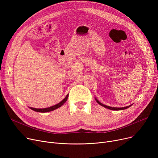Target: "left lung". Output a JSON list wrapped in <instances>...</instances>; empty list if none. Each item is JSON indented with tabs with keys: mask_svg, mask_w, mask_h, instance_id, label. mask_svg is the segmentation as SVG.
<instances>
[{
	"mask_svg": "<svg viewBox=\"0 0 158 158\" xmlns=\"http://www.w3.org/2000/svg\"><path fill=\"white\" fill-rule=\"evenodd\" d=\"M95 101H97V102L98 104H100L101 106H103V107H106V108H107V109H109V110H114V111H118V110H126V109L128 108V107H131V106H132V104H131V105H129V106H126V107H110V106H106V105H105V104H102L101 102H99L96 98H95Z\"/></svg>",
	"mask_w": 158,
	"mask_h": 158,
	"instance_id": "1",
	"label": "left lung"
}]
</instances>
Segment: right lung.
Returning <instances> with one entry per match:
<instances>
[{
    "label": "right lung",
    "mask_w": 158,
    "mask_h": 158,
    "mask_svg": "<svg viewBox=\"0 0 158 158\" xmlns=\"http://www.w3.org/2000/svg\"><path fill=\"white\" fill-rule=\"evenodd\" d=\"M68 97H69V94H67V95H66L65 97V98L63 99V100H62L60 102H59V103L54 105V106L48 107H46V108L38 109V108H33V107H29L31 110L35 111H36V112H40V113L49 112V111H53V110H56L57 108H59V107H60L61 106H63L66 102V101H67Z\"/></svg>",
    "instance_id": "1"
}]
</instances>
